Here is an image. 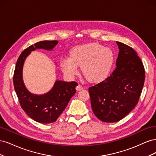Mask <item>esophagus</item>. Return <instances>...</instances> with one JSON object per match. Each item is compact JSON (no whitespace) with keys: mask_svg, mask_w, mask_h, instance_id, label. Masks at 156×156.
<instances>
[{"mask_svg":"<svg viewBox=\"0 0 156 156\" xmlns=\"http://www.w3.org/2000/svg\"><path fill=\"white\" fill-rule=\"evenodd\" d=\"M83 87L82 86L80 85V84H79V85H77V86L76 87V90H77V91L81 90H83Z\"/></svg>","mask_w":156,"mask_h":156,"instance_id":"obj_1","label":"esophagus"}]
</instances>
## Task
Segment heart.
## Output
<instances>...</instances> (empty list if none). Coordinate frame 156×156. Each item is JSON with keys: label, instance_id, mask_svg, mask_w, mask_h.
I'll return each instance as SVG.
<instances>
[{"label": "heart", "instance_id": "b5f03b06", "mask_svg": "<svg viewBox=\"0 0 156 156\" xmlns=\"http://www.w3.org/2000/svg\"><path fill=\"white\" fill-rule=\"evenodd\" d=\"M115 61L112 51L97 43L75 47L68 58L60 61V68L68 77H72L81 67L82 73L89 82L100 83L108 76Z\"/></svg>", "mask_w": 156, "mask_h": 156}]
</instances>
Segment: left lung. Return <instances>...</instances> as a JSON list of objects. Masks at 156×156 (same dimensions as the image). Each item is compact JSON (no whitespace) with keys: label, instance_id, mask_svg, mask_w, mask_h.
<instances>
[{"label":"left lung","instance_id":"1","mask_svg":"<svg viewBox=\"0 0 156 156\" xmlns=\"http://www.w3.org/2000/svg\"><path fill=\"white\" fill-rule=\"evenodd\" d=\"M116 44L119 53L115 69L104 81L88 88L94 114L105 122L119 121L133 109L145 79L144 66L135 50L121 42Z\"/></svg>","mask_w":156,"mask_h":156}]
</instances>
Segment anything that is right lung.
Instances as JSON below:
<instances>
[{
    "mask_svg": "<svg viewBox=\"0 0 156 156\" xmlns=\"http://www.w3.org/2000/svg\"><path fill=\"white\" fill-rule=\"evenodd\" d=\"M58 43V41H41L29 47L19 57L13 75L14 88L21 108L32 120L42 124L55 122L76 92V82H66L56 80L50 90L44 94H34L28 90L23 79L25 61L32 51L44 49L49 51Z\"/></svg>",
    "mask_w": 156,
    "mask_h": 156,
    "instance_id": "obj_1",
    "label": "right lung"
}]
</instances>
